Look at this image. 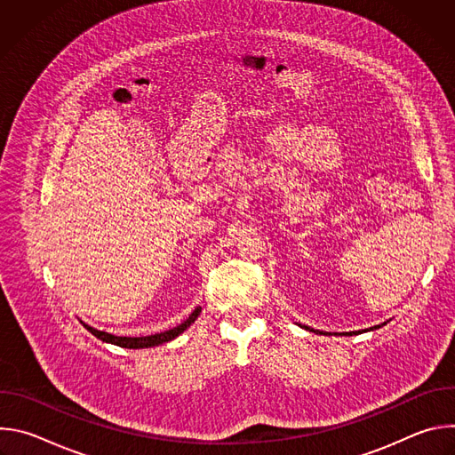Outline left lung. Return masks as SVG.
<instances>
[{"label": "left lung", "instance_id": "left-lung-1", "mask_svg": "<svg viewBox=\"0 0 455 455\" xmlns=\"http://www.w3.org/2000/svg\"><path fill=\"white\" fill-rule=\"evenodd\" d=\"M381 326H385V322L381 323ZM381 326H374V328H369V330H362V331L365 333V331H371V330H378V328H381ZM304 328H306V330H309L307 326H304ZM309 331H315V333H320V335H322V331H316V330H309ZM362 331H353V333H346V335H358V333H362Z\"/></svg>", "mask_w": 455, "mask_h": 455}]
</instances>
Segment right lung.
<instances>
[{
    "label": "right lung",
    "mask_w": 455,
    "mask_h": 455,
    "mask_svg": "<svg viewBox=\"0 0 455 455\" xmlns=\"http://www.w3.org/2000/svg\"><path fill=\"white\" fill-rule=\"evenodd\" d=\"M202 313V307L198 306L196 309H194L187 320H183L180 326L169 330V331H164V333H156V335H149V337H115L111 333H106V331H99L92 326H88V323H84V328L95 335L97 339H100L102 342H108V344H115L118 347H125V349H144V347H155V346H160V344H165V342H171L174 340L178 335H181L190 323L198 318V315Z\"/></svg>",
    "instance_id": "1"
}]
</instances>
